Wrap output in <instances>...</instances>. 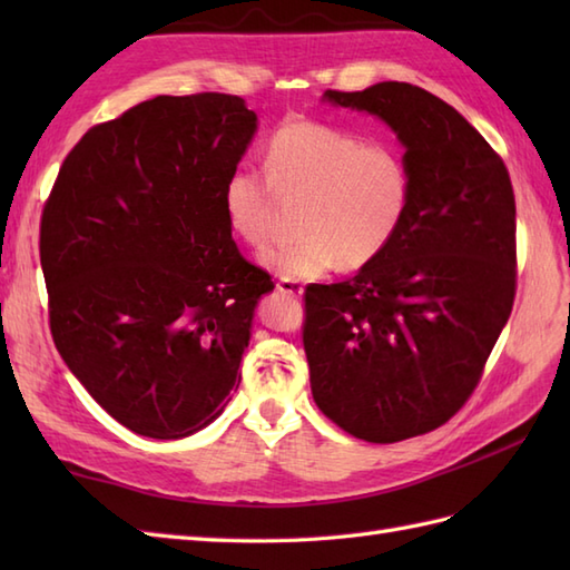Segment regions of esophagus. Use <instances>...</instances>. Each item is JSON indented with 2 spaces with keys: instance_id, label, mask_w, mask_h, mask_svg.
Segmentation results:
<instances>
[{
  "instance_id": "obj_1",
  "label": "esophagus",
  "mask_w": 570,
  "mask_h": 570,
  "mask_svg": "<svg viewBox=\"0 0 570 570\" xmlns=\"http://www.w3.org/2000/svg\"><path fill=\"white\" fill-rule=\"evenodd\" d=\"M276 288H278V292H282V294H286V296H294V298L304 294V284L296 282V278H288V276H282V278H278V282H276Z\"/></svg>"
}]
</instances>
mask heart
Returning a JSON list of instances; mask_svg holds the SVG:
<instances>
[{"mask_svg":"<svg viewBox=\"0 0 570 570\" xmlns=\"http://www.w3.org/2000/svg\"><path fill=\"white\" fill-rule=\"evenodd\" d=\"M264 170L237 164L225 178L223 208L233 233L259 245L278 198H298V235L259 254L282 276L313 278L335 264L362 269L392 245L406 220L411 171L402 151L386 141L292 117L266 139Z\"/></svg>","mask_w":570,"mask_h":570,"instance_id":"1","label":"heart"}]
</instances>
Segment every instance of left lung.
Wrapping results in <instances>:
<instances>
[{
    "label": "left lung",
    "mask_w": 570,
    "mask_h": 570,
    "mask_svg": "<svg viewBox=\"0 0 570 570\" xmlns=\"http://www.w3.org/2000/svg\"><path fill=\"white\" fill-rule=\"evenodd\" d=\"M325 100L396 131L411 203L372 264L306 286L311 392L355 439L396 443L453 419L485 372L517 294L514 190L502 156L429 90L390 80Z\"/></svg>",
    "instance_id": "left-lung-1"
}]
</instances>
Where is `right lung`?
I'll return each instance as SVG.
<instances>
[{
	"label": "right lung",
	"instance_id": "right-lung-1",
	"mask_svg": "<svg viewBox=\"0 0 570 570\" xmlns=\"http://www.w3.org/2000/svg\"><path fill=\"white\" fill-rule=\"evenodd\" d=\"M254 129L237 95H159L85 131L43 203L56 350L139 435L196 433L239 386L254 306L274 288L223 208Z\"/></svg>",
	"mask_w": 570,
	"mask_h": 570
}]
</instances>
